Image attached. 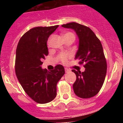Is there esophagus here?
<instances>
[{"label":"esophagus","instance_id":"1","mask_svg":"<svg viewBox=\"0 0 123 123\" xmlns=\"http://www.w3.org/2000/svg\"><path fill=\"white\" fill-rule=\"evenodd\" d=\"M65 73H68L69 72V69H68V68H65Z\"/></svg>","mask_w":123,"mask_h":123}]
</instances>
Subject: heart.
Instances as JSON below:
<instances>
[{"instance_id":"obj_1","label":"heart","mask_w":123,"mask_h":123,"mask_svg":"<svg viewBox=\"0 0 123 123\" xmlns=\"http://www.w3.org/2000/svg\"><path fill=\"white\" fill-rule=\"evenodd\" d=\"M63 37L64 39H67V38H71L73 40H74L75 37L74 35L73 34L72 32H66L63 35ZM69 56V55L68 54H61L60 55H59L60 59L61 60V61L62 62H66L67 61V59Z\"/></svg>"}]
</instances>
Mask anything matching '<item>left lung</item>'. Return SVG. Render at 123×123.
<instances>
[{
	"label": "left lung",
	"instance_id": "8db88e82",
	"mask_svg": "<svg viewBox=\"0 0 123 123\" xmlns=\"http://www.w3.org/2000/svg\"><path fill=\"white\" fill-rule=\"evenodd\" d=\"M65 28L73 29L79 39V46L75 59L85 64V71L73 69L76 75L73 84L74 94L80 98L95 96L102 88L106 76V62L100 41L89 28L77 23L62 25Z\"/></svg>",
	"mask_w": 123,
	"mask_h": 123
}]
</instances>
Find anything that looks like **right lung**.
Returning <instances> with one entry per match:
<instances>
[{
    "instance_id": "obj_1",
    "label": "right lung",
    "mask_w": 123,
    "mask_h": 123,
    "mask_svg": "<svg viewBox=\"0 0 123 123\" xmlns=\"http://www.w3.org/2000/svg\"><path fill=\"white\" fill-rule=\"evenodd\" d=\"M58 25L36 27L19 39L16 50L15 73L24 91L38 104H47L56 95V84L65 74L62 65L48 71L42 69V60L48 55V38Z\"/></svg>"
}]
</instances>
